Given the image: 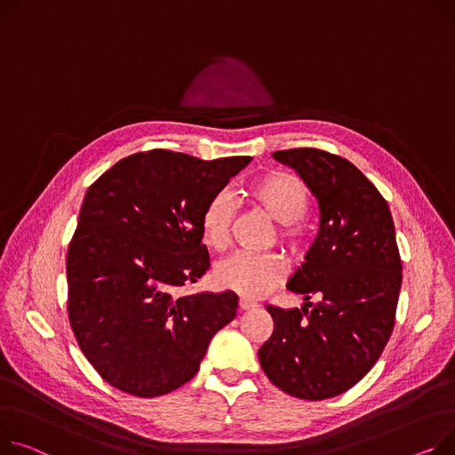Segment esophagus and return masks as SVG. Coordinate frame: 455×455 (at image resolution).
Returning a JSON list of instances; mask_svg holds the SVG:
<instances>
[{
  "label": "esophagus",
  "mask_w": 455,
  "mask_h": 455,
  "mask_svg": "<svg viewBox=\"0 0 455 455\" xmlns=\"http://www.w3.org/2000/svg\"><path fill=\"white\" fill-rule=\"evenodd\" d=\"M258 307V304L254 299H251V298H239V309L241 311H251V309H256Z\"/></svg>",
  "instance_id": "34e87169"
}]
</instances>
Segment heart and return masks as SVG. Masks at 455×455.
I'll return each instance as SVG.
<instances>
[{"label": "heart", "mask_w": 455, "mask_h": 455, "mask_svg": "<svg viewBox=\"0 0 455 455\" xmlns=\"http://www.w3.org/2000/svg\"><path fill=\"white\" fill-rule=\"evenodd\" d=\"M251 201L265 214L280 223V241L291 249L306 243L307 227L301 221L309 208V192L298 175L285 170H272L258 177L249 188ZM234 201L227 192L212 197L201 216L204 243L223 251L230 239ZM285 276V263L276 254H234L220 261L214 268V280L221 289L245 298H259L275 289Z\"/></svg>", "instance_id": "b5f03b06"}]
</instances>
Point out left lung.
Wrapping results in <instances>:
<instances>
[{
    "label": "left lung",
    "instance_id": "left-lung-1",
    "mask_svg": "<svg viewBox=\"0 0 455 455\" xmlns=\"http://www.w3.org/2000/svg\"><path fill=\"white\" fill-rule=\"evenodd\" d=\"M294 168L320 208L315 243L287 289L301 309L267 306L275 331L259 347L268 380L298 399L337 397L384 351L403 283L391 212L371 180L340 156L316 148L275 151ZM318 295L316 305L309 302Z\"/></svg>",
    "mask_w": 455,
    "mask_h": 455
}]
</instances>
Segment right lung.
I'll return each instance as SVG.
<instances>
[{"label":"right lung","mask_w":455,"mask_h":455,"mask_svg":"<svg viewBox=\"0 0 455 455\" xmlns=\"http://www.w3.org/2000/svg\"><path fill=\"white\" fill-rule=\"evenodd\" d=\"M251 157L201 161L149 149L89 187L68 251V315L99 375L135 397L188 382L237 294H179L210 267L201 216Z\"/></svg>","instance_id":"right-lung-1"}]
</instances>
